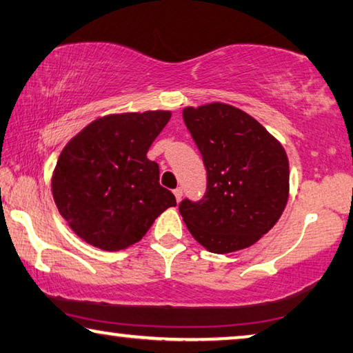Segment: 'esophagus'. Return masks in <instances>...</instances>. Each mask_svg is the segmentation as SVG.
<instances>
[{
  "label": "esophagus",
  "instance_id": "1",
  "mask_svg": "<svg viewBox=\"0 0 353 353\" xmlns=\"http://www.w3.org/2000/svg\"><path fill=\"white\" fill-rule=\"evenodd\" d=\"M172 193H174V196H176V201H177V203H179V201H181V199H182V196H183V192H182V188H181V187L176 188L174 192H172Z\"/></svg>",
  "mask_w": 353,
  "mask_h": 353
}]
</instances>
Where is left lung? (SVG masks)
Wrapping results in <instances>:
<instances>
[{"instance_id": "8db88e82", "label": "left lung", "mask_w": 353, "mask_h": 353, "mask_svg": "<svg viewBox=\"0 0 353 353\" xmlns=\"http://www.w3.org/2000/svg\"><path fill=\"white\" fill-rule=\"evenodd\" d=\"M183 122L207 171L204 196L179 204L188 231L218 254L256 243L288 203L289 161L283 146L250 114L226 103L190 106Z\"/></svg>"}]
</instances>
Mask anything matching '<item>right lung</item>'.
Masks as SVG:
<instances>
[{
  "label": "right lung",
  "instance_id": "1",
  "mask_svg": "<svg viewBox=\"0 0 353 353\" xmlns=\"http://www.w3.org/2000/svg\"><path fill=\"white\" fill-rule=\"evenodd\" d=\"M170 111L100 117L72 138L54 168L52 190L59 214L78 237L100 250L137 243L168 207L160 170L148 150Z\"/></svg>",
  "mask_w": 353,
  "mask_h": 353
}]
</instances>
